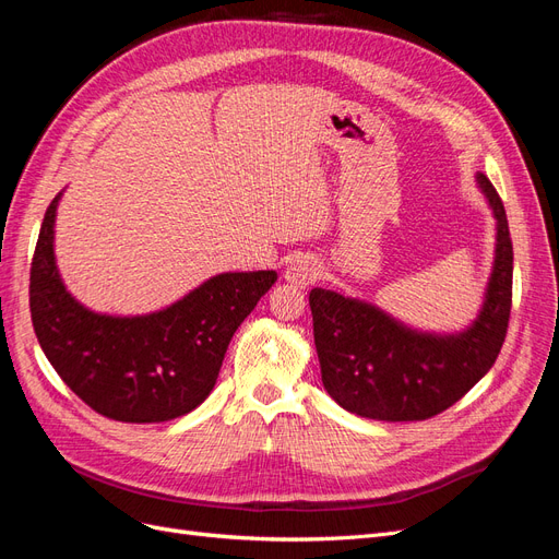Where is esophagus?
Returning <instances> with one entry per match:
<instances>
[{
	"label": "esophagus",
	"mask_w": 559,
	"mask_h": 559,
	"mask_svg": "<svg viewBox=\"0 0 559 559\" xmlns=\"http://www.w3.org/2000/svg\"><path fill=\"white\" fill-rule=\"evenodd\" d=\"M319 277H321V265L310 257H302V259L294 261L284 273V280L294 286H310Z\"/></svg>",
	"instance_id": "1"
}]
</instances>
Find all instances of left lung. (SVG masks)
Listing matches in <instances>:
<instances>
[{"mask_svg":"<svg viewBox=\"0 0 559 559\" xmlns=\"http://www.w3.org/2000/svg\"><path fill=\"white\" fill-rule=\"evenodd\" d=\"M478 183L497 216V257L483 312L464 333H415L368 302L310 292L321 380L345 411L382 421L429 419L495 366L511 319L513 242L492 181L478 175Z\"/></svg>","mask_w":559,"mask_h":559,"instance_id":"1","label":"left lung"}]
</instances>
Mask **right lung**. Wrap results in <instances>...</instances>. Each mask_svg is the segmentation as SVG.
<instances>
[{"mask_svg":"<svg viewBox=\"0 0 559 559\" xmlns=\"http://www.w3.org/2000/svg\"><path fill=\"white\" fill-rule=\"evenodd\" d=\"M53 198L29 267V312L50 366L72 392L116 421L146 425L191 413L210 396L233 333L275 284V270L207 280L146 317L95 314L64 292L53 259Z\"/></svg>","mask_w":559,"mask_h":559,"instance_id":"add662e5","label":"right lung"}]
</instances>
